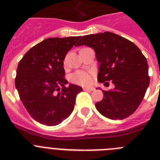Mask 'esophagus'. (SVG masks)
Segmentation results:
<instances>
[{
	"label": "esophagus",
	"mask_w": 160,
	"mask_h": 160,
	"mask_svg": "<svg viewBox=\"0 0 160 160\" xmlns=\"http://www.w3.org/2000/svg\"><path fill=\"white\" fill-rule=\"evenodd\" d=\"M83 91H87V92H92L94 90V88H83Z\"/></svg>",
	"instance_id": "obj_1"
}]
</instances>
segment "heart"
I'll list each match as a JSON object with an SVG mask.
<instances>
[{"mask_svg": "<svg viewBox=\"0 0 160 160\" xmlns=\"http://www.w3.org/2000/svg\"><path fill=\"white\" fill-rule=\"evenodd\" d=\"M70 80L76 84L82 86H88L92 83L93 74L92 72L84 70H79L75 72L70 76Z\"/></svg>", "mask_w": 160, "mask_h": 160, "instance_id": "b5f03b06", "label": "heart"}]
</instances>
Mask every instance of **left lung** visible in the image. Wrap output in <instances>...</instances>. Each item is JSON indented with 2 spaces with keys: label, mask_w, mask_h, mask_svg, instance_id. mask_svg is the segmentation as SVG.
<instances>
[{
  "label": "left lung",
  "mask_w": 160,
  "mask_h": 160,
  "mask_svg": "<svg viewBox=\"0 0 160 160\" xmlns=\"http://www.w3.org/2000/svg\"><path fill=\"white\" fill-rule=\"evenodd\" d=\"M94 48L100 63L97 80L115 88L103 91L96 103L100 114L111 119L128 117L139 106L150 83L147 59L133 42L110 32L83 36L77 46Z\"/></svg>",
  "instance_id": "left-lung-1"
}]
</instances>
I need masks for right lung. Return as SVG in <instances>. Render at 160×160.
<instances>
[{"mask_svg":"<svg viewBox=\"0 0 160 160\" xmlns=\"http://www.w3.org/2000/svg\"><path fill=\"white\" fill-rule=\"evenodd\" d=\"M80 38L46 39L30 48L20 60L15 85L24 108L36 121L55 126L72 112L82 88L72 83L66 87L63 60Z\"/></svg>","mask_w":160,"mask_h":160,"instance_id":"1","label":"right lung"}]
</instances>
